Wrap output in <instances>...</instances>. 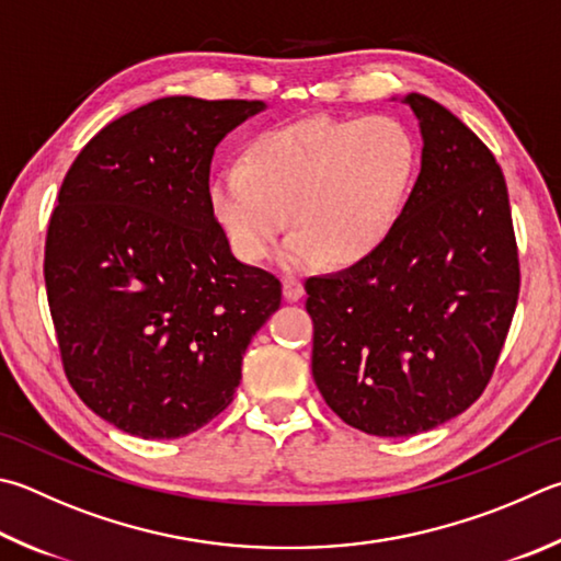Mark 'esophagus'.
Listing matches in <instances>:
<instances>
[{"instance_id":"34e87169","label":"esophagus","mask_w":561,"mask_h":561,"mask_svg":"<svg viewBox=\"0 0 561 561\" xmlns=\"http://www.w3.org/2000/svg\"><path fill=\"white\" fill-rule=\"evenodd\" d=\"M282 291L287 301H299L304 297V284L297 277H284L282 279Z\"/></svg>"}]
</instances>
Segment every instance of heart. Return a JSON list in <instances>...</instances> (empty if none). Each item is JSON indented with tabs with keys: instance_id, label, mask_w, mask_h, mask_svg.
Returning a JSON list of instances; mask_svg holds the SVG:
<instances>
[{
	"instance_id": "1",
	"label": "heart",
	"mask_w": 561,
	"mask_h": 561,
	"mask_svg": "<svg viewBox=\"0 0 561 561\" xmlns=\"http://www.w3.org/2000/svg\"><path fill=\"white\" fill-rule=\"evenodd\" d=\"M420 164L400 119L311 117L262 129L242 161L222 167L208 201L232 252L245 264L282 250L289 270L351 267L378 252L397 228Z\"/></svg>"
}]
</instances>
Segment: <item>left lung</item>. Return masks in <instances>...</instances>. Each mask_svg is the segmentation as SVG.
I'll use <instances>...</instances> for the list:
<instances>
[{
	"instance_id": "1",
	"label": "left lung",
	"mask_w": 561,
	"mask_h": 561,
	"mask_svg": "<svg viewBox=\"0 0 561 561\" xmlns=\"http://www.w3.org/2000/svg\"><path fill=\"white\" fill-rule=\"evenodd\" d=\"M404 103L424 149L385 245L339 274L309 277L311 373L325 404L373 436H412L466 412L495 370L520 294L501 167L432 98Z\"/></svg>"
}]
</instances>
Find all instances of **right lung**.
<instances>
[{
	"label": "right lung",
	"mask_w": 561,
	"mask_h": 561,
	"mask_svg": "<svg viewBox=\"0 0 561 561\" xmlns=\"http://www.w3.org/2000/svg\"><path fill=\"white\" fill-rule=\"evenodd\" d=\"M262 100L161 98L110 122L68 169L44 277L60 360L90 410L179 439L232 402L274 274L232 257L208 201L218 141Z\"/></svg>",
	"instance_id": "1"
}]
</instances>
